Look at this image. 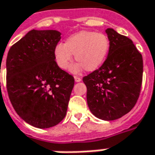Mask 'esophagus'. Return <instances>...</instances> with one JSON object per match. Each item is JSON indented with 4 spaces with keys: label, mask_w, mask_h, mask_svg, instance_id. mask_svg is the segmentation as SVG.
I'll list each match as a JSON object with an SVG mask.
<instances>
[{
    "label": "esophagus",
    "mask_w": 155,
    "mask_h": 155,
    "mask_svg": "<svg viewBox=\"0 0 155 155\" xmlns=\"http://www.w3.org/2000/svg\"><path fill=\"white\" fill-rule=\"evenodd\" d=\"M74 79H75L76 82H80V81H81V78L75 76V77H74Z\"/></svg>",
    "instance_id": "1"
}]
</instances>
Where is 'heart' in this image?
Here are the masks:
<instances>
[{
    "label": "heart",
    "instance_id": "obj_1",
    "mask_svg": "<svg viewBox=\"0 0 155 155\" xmlns=\"http://www.w3.org/2000/svg\"><path fill=\"white\" fill-rule=\"evenodd\" d=\"M110 48L107 36L103 33L81 31L67 38L65 43L57 44L54 56L57 65L66 70L72 61V54L79 64L71 71L78 72L84 67L88 71L98 69L107 59Z\"/></svg>",
    "mask_w": 155,
    "mask_h": 155
}]
</instances>
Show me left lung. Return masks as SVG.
<instances>
[{
    "mask_svg": "<svg viewBox=\"0 0 155 155\" xmlns=\"http://www.w3.org/2000/svg\"><path fill=\"white\" fill-rule=\"evenodd\" d=\"M108 55L99 69L83 78L91 113L103 120L128 114L137 101L143 82V56L129 37L106 30Z\"/></svg>",
    "mask_w": 155,
    "mask_h": 155,
    "instance_id": "8db88e82",
    "label": "left lung"
}]
</instances>
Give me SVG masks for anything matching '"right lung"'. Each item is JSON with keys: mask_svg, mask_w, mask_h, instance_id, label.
Returning <instances> with one entry per match:
<instances>
[{"mask_svg": "<svg viewBox=\"0 0 155 155\" xmlns=\"http://www.w3.org/2000/svg\"><path fill=\"white\" fill-rule=\"evenodd\" d=\"M61 32L29 31L7 58V90L19 117L36 128H50L65 117L74 78L56 64Z\"/></svg>", "mask_w": 155, "mask_h": 155, "instance_id": "1", "label": "right lung"}]
</instances>
